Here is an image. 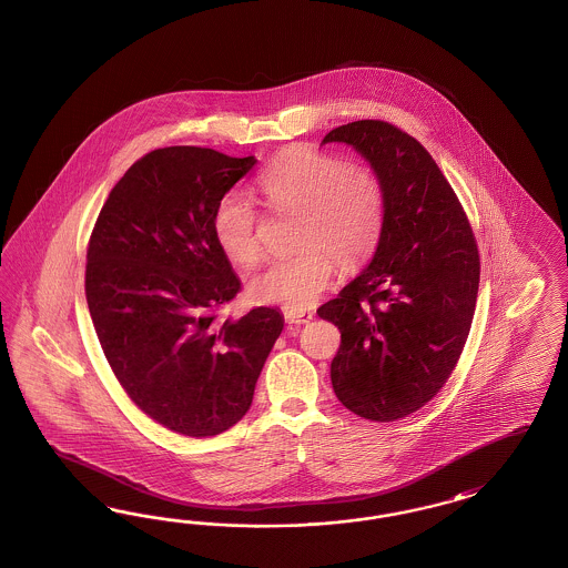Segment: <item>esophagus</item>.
I'll return each mask as SVG.
<instances>
[{"mask_svg":"<svg viewBox=\"0 0 568 568\" xmlns=\"http://www.w3.org/2000/svg\"><path fill=\"white\" fill-rule=\"evenodd\" d=\"M283 316L290 325H304V323H310L314 318V314L306 312V310H285Z\"/></svg>","mask_w":568,"mask_h":568,"instance_id":"obj_1","label":"esophagus"}]
</instances>
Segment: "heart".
I'll return each mask as SVG.
<instances>
[{
    "instance_id": "heart-1",
    "label": "heart",
    "mask_w": 568,
    "mask_h": 568,
    "mask_svg": "<svg viewBox=\"0 0 568 568\" xmlns=\"http://www.w3.org/2000/svg\"><path fill=\"white\" fill-rule=\"evenodd\" d=\"M256 183L273 212L297 216L293 243L300 247L252 278L250 293L260 304L310 308L327 292L337 266L349 271L375 252L385 224V185L371 166L293 145L260 172ZM212 231L231 262L247 268L258 264L260 212L247 197L223 195Z\"/></svg>"
}]
</instances>
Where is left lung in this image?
<instances>
[{
	"label": "left lung",
	"instance_id": "8db88e82",
	"mask_svg": "<svg viewBox=\"0 0 568 568\" xmlns=\"http://www.w3.org/2000/svg\"><path fill=\"white\" fill-rule=\"evenodd\" d=\"M328 141L354 145L385 185L373 262L316 310L342 333L331 383L349 413L394 423L437 396L458 364L479 293V247L460 200L413 135L356 121Z\"/></svg>",
	"mask_w": 568,
	"mask_h": 568
}]
</instances>
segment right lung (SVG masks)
Listing matches in <instances>:
<instances>
[{"instance_id": "obj_1", "label": "right lung", "mask_w": 568, "mask_h": 568, "mask_svg": "<svg viewBox=\"0 0 568 568\" xmlns=\"http://www.w3.org/2000/svg\"><path fill=\"white\" fill-rule=\"evenodd\" d=\"M254 164L195 145L154 150L110 191L87 245V306L114 377L141 413L195 439L245 416L283 331L276 308L221 314L241 283L212 216Z\"/></svg>"}]
</instances>
